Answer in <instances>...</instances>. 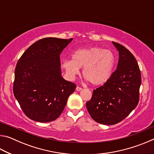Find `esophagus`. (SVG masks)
<instances>
[{
  "label": "esophagus",
  "mask_w": 154,
  "mask_h": 154,
  "mask_svg": "<svg viewBox=\"0 0 154 154\" xmlns=\"http://www.w3.org/2000/svg\"><path fill=\"white\" fill-rule=\"evenodd\" d=\"M82 90V88H80V87H79V86H77V88H76V90L77 91H78V92H79V91H81Z\"/></svg>",
  "instance_id": "obj_1"
}]
</instances>
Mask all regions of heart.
Returning <instances> with one entry per match:
<instances>
[{
  "label": "heart",
  "mask_w": 154,
  "mask_h": 154,
  "mask_svg": "<svg viewBox=\"0 0 154 154\" xmlns=\"http://www.w3.org/2000/svg\"><path fill=\"white\" fill-rule=\"evenodd\" d=\"M116 62L113 52L98 47L78 49L72 54V60L62 62V68L70 79H74L83 67L82 73L91 84L100 85L110 79Z\"/></svg>",
  "instance_id": "heart-1"
}]
</instances>
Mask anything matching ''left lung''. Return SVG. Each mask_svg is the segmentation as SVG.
<instances>
[{"label":"left lung","mask_w":154,"mask_h":154,"mask_svg":"<svg viewBox=\"0 0 154 154\" xmlns=\"http://www.w3.org/2000/svg\"><path fill=\"white\" fill-rule=\"evenodd\" d=\"M119 51L116 71L107 82L93 91L86 103L94 120L105 125H113L123 120L136 108L141 84L140 71L131 52L118 43L112 42Z\"/></svg>","instance_id":"obj_1"}]
</instances>
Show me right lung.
Listing matches in <instances>:
<instances>
[{"label": "right lung", "mask_w": 154, "mask_h": 154, "mask_svg": "<svg viewBox=\"0 0 154 154\" xmlns=\"http://www.w3.org/2000/svg\"><path fill=\"white\" fill-rule=\"evenodd\" d=\"M72 38L48 37L30 45L16 64L14 94L28 118L49 122L60 116L75 83L62 77L60 55Z\"/></svg>", "instance_id": "add662e5"}]
</instances>
